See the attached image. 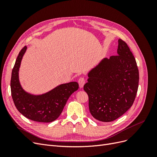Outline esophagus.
<instances>
[{
  "instance_id": "34e87169",
  "label": "esophagus",
  "mask_w": 157,
  "mask_h": 157,
  "mask_svg": "<svg viewBox=\"0 0 157 157\" xmlns=\"http://www.w3.org/2000/svg\"><path fill=\"white\" fill-rule=\"evenodd\" d=\"M85 78L84 77H80L78 78V84H79V87L80 88H82L84 86V84H85Z\"/></svg>"
}]
</instances>
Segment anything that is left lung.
<instances>
[{
	"mask_svg": "<svg viewBox=\"0 0 157 157\" xmlns=\"http://www.w3.org/2000/svg\"><path fill=\"white\" fill-rule=\"evenodd\" d=\"M118 42L117 56L101 59L89 71L84 86L90 112L101 122L113 121L125 113L138 89L139 71L134 56L124 41Z\"/></svg>",
	"mask_w": 157,
	"mask_h": 157,
	"instance_id": "8db88e82",
	"label": "left lung"
}]
</instances>
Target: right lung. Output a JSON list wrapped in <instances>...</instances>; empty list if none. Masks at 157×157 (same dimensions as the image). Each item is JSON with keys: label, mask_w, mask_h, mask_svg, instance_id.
<instances>
[{"label": "right lung", "mask_w": 157, "mask_h": 157, "mask_svg": "<svg viewBox=\"0 0 157 157\" xmlns=\"http://www.w3.org/2000/svg\"><path fill=\"white\" fill-rule=\"evenodd\" d=\"M27 48L25 46L20 52L12 69L10 87L13 103L19 112L30 120L53 122L61 115L71 95L78 89V84L77 82L61 84L39 95L26 92L20 84L19 71Z\"/></svg>", "instance_id": "right-lung-1"}]
</instances>
